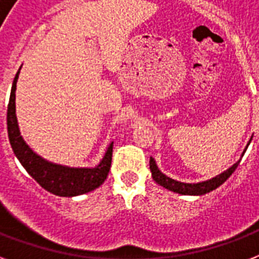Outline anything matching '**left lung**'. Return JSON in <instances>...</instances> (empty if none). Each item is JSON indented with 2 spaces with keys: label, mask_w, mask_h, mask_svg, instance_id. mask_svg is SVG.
Listing matches in <instances>:
<instances>
[{
  "label": "left lung",
  "mask_w": 259,
  "mask_h": 259,
  "mask_svg": "<svg viewBox=\"0 0 259 259\" xmlns=\"http://www.w3.org/2000/svg\"><path fill=\"white\" fill-rule=\"evenodd\" d=\"M251 138H250L249 144L246 145L245 150H243V153H242L241 157H243V154H245L247 146H249L250 142H251ZM239 162H241V158H239L234 165L230 166L229 169H226L225 172H222L221 175H218V176L212 177V179H209V180L200 181V183H181V181L173 180V179L168 177L166 175H164L161 170L158 169L157 164H156L153 157H150L149 165H150V172H152L153 180L156 181L157 184L161 185V187L169 189V191H172V192L180 193V195L200 196V195H205V193H208L211 192V191H213V189H217L218 187H221V185L223 184V183H225V181L231 176V175H233L234 170L237 169V166L239 165Z\"/></svg>",
  "instance_id": "obj_1"
}]
</instances>
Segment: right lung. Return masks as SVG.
Here are the masks:
<instances>
[{
  "label": "right lung",
  "instance_id": "1",
  "mask_svg": "<svg viewBox=\"0 0 259 259\" xmlns=\"http://www.w3.org/2000/svg\"><path fill=\"white\" fill-rule=\"evenodd\" d=\"M21 70V67H20ZM14 76L12 91H10L9 105H8V136L10 145L16 157L25 170L41 185L48 192L58 196L72 197L91 192L99 185L105 183L109 175L113 157V142L110 144L103 158L94 168H72V166L60 165L47 161L46 158L34 153L29 145L21 137L18 129L17 117H16V84H17L18 74Z\"/></svg>",
  "mask_w": 259,
  "mask_h": 259
}]
</instances>
